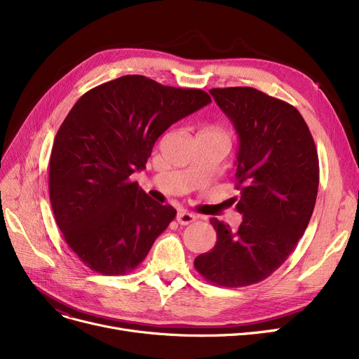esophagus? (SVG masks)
Masks as SVG:
<instances>
[{"label": "esophagus", "mask_w": 359, "mask_h": 359, "mask_svg": "<svg viewBox=\"0 0 359 359\" xmlns=\"http://www.w3.org/2000/svg\"><path fill=\"white\" fill-rule=\"evenodd\" d=\"M176 219H177L179 224L187 225V224H191V222H194V221L196 219V215H195V214H191V212H187V211H184V210H180V211L177 212Z\"/></svg>", "instance_id": "34e87169"}]
</instances>
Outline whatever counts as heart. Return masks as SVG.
I'll return each mask as SVG.
<instances>
[{"label":"heart","instance_id":"heart-1","mask_svg":"<svg viewBox=\"0 0 359 359\" xmlns=\"http://www.w3.org/2000/svg\"><path fill=\"white\" fill-rule=\"evenodd\" d=\"M201 134H210V135H218V137L229 138L227 134H225V132L221 128H218V126H206V128L202 129Z\"/></svg>","mask_w":359,"mask_h":359}]
</instances>
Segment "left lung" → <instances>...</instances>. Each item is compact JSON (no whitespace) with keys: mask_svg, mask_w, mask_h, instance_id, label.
Segmentation results:
<instances>
[{"mask_svg":"<svg viewBox=\"0 0 359 359\" xmlns=\"http://www.w3.org/2000/svg\"><path fill=\"white\" fill-rule=\"evenodd\" d=\"M238 135L237 196L243 221L231 229L217 218V243L195 259L211 284L240 288L272 275L295 249L310 222L318 189L311 132L290 103L253 87L210 90Z\"/></svg>","mask_w":359,"mask_h":359,"instance_id":"1","label":"left lung"}]
</instances>
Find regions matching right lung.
Instances as JSON below:
<instances>
[{
    "instance_id": "1",
    "label": "right lung",
    "mask_w": 359,
    "mask_h": 359,
    "mask_svg": "<svg viewBox=\"0 0 359 359\" xmlns=\"http://www.w3.org/2000/svg\"><path fill=\"white\" fill-rule=\"evenodd\" d=\"M211 103L198 88L123 75L88 90L55 137L49 199L69 249L102 275H125L147 257L176 210L129 176L142 170L163 132Z\"/></svg>"
}]
</instances>
